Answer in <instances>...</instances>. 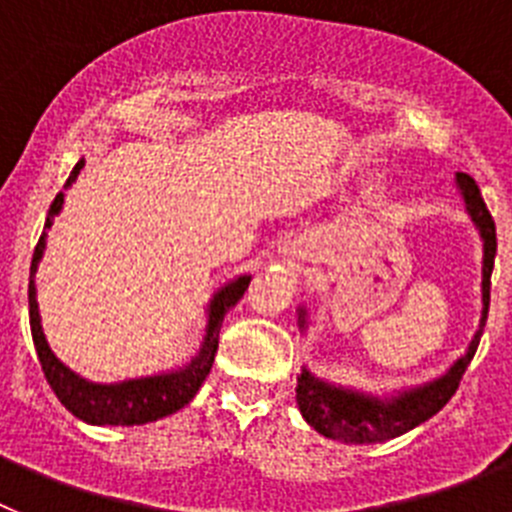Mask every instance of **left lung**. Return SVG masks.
Segmentation results:
<instances>
[{"label":"left lung","instance_id":"1","mask_svg":"<svg viewBox=\"0 0 512 512\" xmlns=\"http://www.w3.org/2000/svg\"><path fill=\"white\" fill-rule=\"evenodd\" d=\"M456 189H459L464 210L474 228L482 238V318L479 328L474 330L467 351L454 361V364L431 382L405 387V390H392L387 395H374V392L354 390L333 384L328 379H320L302 366L297 374V408L307 425L323 433L325 438L341 443H384L390 438L402 436L413 431L415 425L425 423L438 413L446 402L454 397L461 377L467 372L469 361L474 359V351L479 346L482 330L487 323V310H490V277L495 266L497 238H495V220L487 210L482 194H479L477 182L469 174H456ZM297 323L307 330V307H297Z\"/></svg>","mask_w":512,"mask_h":512}]
</instances>
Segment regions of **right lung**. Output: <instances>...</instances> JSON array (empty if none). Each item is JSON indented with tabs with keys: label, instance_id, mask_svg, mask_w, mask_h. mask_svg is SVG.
Segmentation results:
<instances>
[{
	"label": "right lung",
	"instance_id": "obj_1",
	"mask_svg": "<svg viewBox=\"0 0 512 512\" xmlns=\"http://www.w3.org/2000/svg\"><path fill=\"white\" fill-rule=\"evenodd\" d=\"M84 169V158L71 171L66 187L76 182L79 171ZM63 210V192L56 194L48 217H45V230L40 235L38 246L33 253V264H30V287H27V302H30V330H33V343L38 351L40 366H43L45 379L51 384V390L61 400V405L76 418L92 425H143L153 423L158 418L182 410L189 405L202 382L207 379L212 369V361L217 354V336H220V325L228 315L230 307L241 300L243 292L248 289L251 274H241V277L230 279L223 287L217 289L215 295L207 302V325L205 338L200 343V351L182 364L179 369L171 372L151 374V377H135L122 379V382H92V379L81 377L74 369L63 364L56 354H53L51 343L43 333V323H40V307H38V289H35V271H38L40 259L45 253V238L51 230L53 220L58 212Z\"/></svg>",
	"mask_w": 512,
	"mask_h": 512
}]
</instances>
